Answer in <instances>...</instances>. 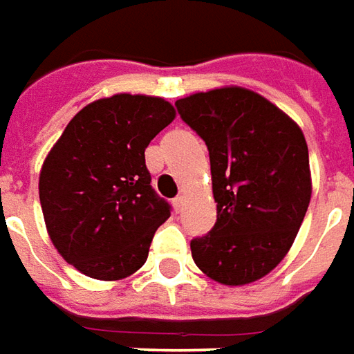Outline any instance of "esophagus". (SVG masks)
<instances>
[{
    "label": "esophagus",
    "instance_id": "1",
    "mask_svg": "<svg viewBox=\"0 0 354 354\" xmlns=\"http://www.w3.org/2000/svg\"><path fill=\"white\" fill-rule=\"evenodd\" d=\"M183 205H185V198L183 196H177L173 200V209H175V213H181Z\"/></svg>",
    "mask_w": 354,
    "mask_h": 354
}]
</instances>
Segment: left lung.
Returning <instances> with one entry per match:
<instances>
[{
    "label": "left lung",
    "instance_id": "1",
    "mask_svg": "<svg viewBox=\"0 0 354 354\" xmlns=\"http://www.w3.org/2000/svg\"><path fill=\"white\" fill-rule=\"evenodd\" d=\"M183 122L205 141L217 221L190 242L196 267L225 286L267 277L290 252L309 207V149L301 127L245 87L179 99Z\"/></svg>",
    "mask_w": 354,
    "mask_h": 354
}]
</instances>
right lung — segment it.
Wrapping results in <instances>:
<instances>
[{
    "instance_id": "obj_1",
    "label": "right lung",
    "mask_w": 354,
    "mask_h": 354,
    "mask_svg": "<svg viewBox=\"0 0 354 354\" xmlns=\"http://www.w3.org/2000/svg\"><path fill=\"white\" fill-rule=\"evenodd\" d=\"M175 120L162 97L118 93L70 120L39 171L53 245L85 277L122 280L141 269L169 204L150 185L145 149Z\"/></svg>"
}]
</instances>
